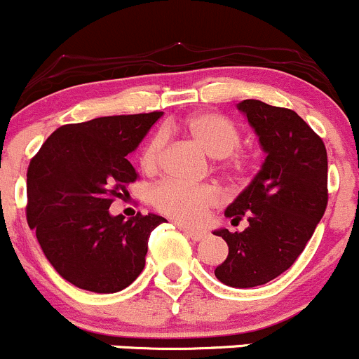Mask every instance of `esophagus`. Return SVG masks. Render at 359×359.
I'll return each instance as SVG.
<instances>
[{
  "label": "esophagus",
  "mask_w": 359,
  "mask_h": 359,
  "mask_svg": "<svg viewBox=\"0 0 359 359\" xmlns=\"http://www.w3.org/2000/svg\"><path fill=\"white\" fill-rule=\"evenodd\" d=\"M178 226H180V230H183L184 235L190 236L191 240H202L207 235L204 230H194V228H184L183 224H178Z\"/></svg>",
  "instance_id": "obj_1"
}]
</instances>
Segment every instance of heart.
I'll list each match as a JSON object with an SVG mask.
<instances>
[{
    "label": "heart",
    "instance_id": "obj_1",
    "mask_svg": "<svg viewBox=\"0 0 359 359\" xmlns=\"http://www.w3.org/2000/svg\"><path fill=\"white\" fill-rule=\"evenodd\" d=\"M183 131L214 158L231 155L240 145V129L230 117L217 112H198L183 123ZM165 135L155 133L145 143L140 154V165L145 172H154L158 168L164 152ZM235 165L238 168L240 162ZM219 202V194L209 184H188L168 180L152 190V204L161 212L187 224H195L204 219L205 212Z\"/></svg>",
    "mask_w": 359,
    "mask_h": 359
}]
</instances>
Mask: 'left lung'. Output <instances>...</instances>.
<instances>
[{
    "label": "left lung",
    "mask_w": 359,
    "mask_h": 359,
    "mask_svg": "<svg viewBox=\"0 0 359 359\" xmlns=\"http://www.w3.org/2000/svg\"><path fill=\"white\" fill-rule=\"evenodd\" d=\"M236 109L259 138L264 162L252 181L224 210L243 231L214 230L228 243V256L214 275L224 285H264L294 264L327 209V150L320 136L294 110L261 100Z\"/></svg>",
    "instance_id": "obj_1"
}]
</instances>
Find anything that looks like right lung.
Instances as JSON below:
<instances>
[{
  "instance_id": "1",
  "label": "right lung",
  "mask_w": 359,
  "mask_h": 359,
  "mask_svg": "<svg viewBox=\"0 0 359 359\" xmlns=\"http://www.w3.org/2000/svg\"><path fill=\"white\" fill-rule=\"evenodd\" d=\"M161 117L150 112L62 126L29 164V226L55 271L79 289L114 294L145 268L149 236L165 219L149 212L124 221L109 207L138 180L128 155Z\"/></svg>"
}]
</instances>
